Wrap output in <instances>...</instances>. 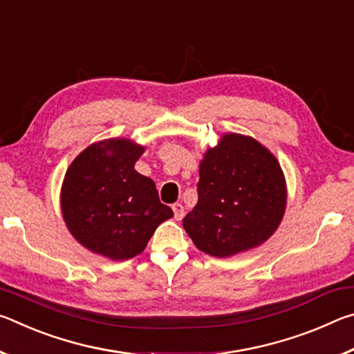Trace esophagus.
I'll list each match as a JSON object with an SVG mask.
<instances>
[{
    "label": "esophagus",
    "instance_id": "1",
    "mask_svg": "<svg viewBox=\"0 0 354 354\" xmlns=\"http://www.w3.org/2000/svg\"><path fill=\"white\" fill-rule=\"evenodd\" d=\"M173 212H175V218L176 220H181L184 217V206L181 205V203H175V205L171 206Z\"/></svg>",
    "mask_w": 354,
    "mask_h": 354
}]
</instances>
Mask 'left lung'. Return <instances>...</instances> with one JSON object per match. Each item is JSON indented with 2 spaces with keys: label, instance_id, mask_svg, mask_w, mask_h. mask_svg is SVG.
<instances>
[{
  "label": "left lung",
  "instance_id": "obj_1",
  "mask_svg": "<svg viewBox=\"0 0 354 354\" xmlns=\"http://www.w3.org/2000/svg\"><path fill=\"white\" fill-rule=\"evenodd\" d=\"M287 190L277 158L259 142L225 134L200 164L198 203L183 226L196 248L234 256L267 241L286 211Z\"/></svg>",
  "mask_w": 354,
  "mask_h": 354
}]
</instances>
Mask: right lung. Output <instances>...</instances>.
Instances as JSON below:
<instances>
[{
    "label": "right lung",
    "instance_id": "add662e5",
    "mask_svg": "<svg viewBox=\"0 0 354 354\" xmlns=\"http://www.w3.org/2000/svg\"><path fill=\"white\" fill-rule=\"evenodd\" d=\"M143 149L128 139L97 142L77 156L64 178L61 207L71 236L112 261L140 254L156 227L173 217L153 179L134 169Z\"/></svg>",
    "mask_w": 354,
    "mask_h": 354
}]
</instances>
